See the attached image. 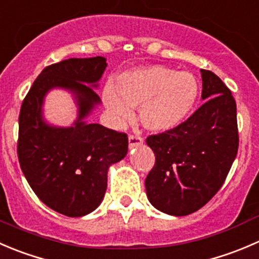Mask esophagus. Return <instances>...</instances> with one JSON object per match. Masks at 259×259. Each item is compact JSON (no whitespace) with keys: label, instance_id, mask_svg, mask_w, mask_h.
Here are the masks:
<instances>
[{"label":"esophagus","instance_id":"obj_1","mask_svg":"<svg viewBox=\"0 0 259 259\" xmlns=\"http://www.w3.org/2000/svg\"><path fill=\"white\" fill-rule=\"evenodd\" d=\"M143 143V138L138 135H130L128 136V145L130 148L137 147V146L142 145Z\"/></svg>","mask_w":259,"mask_h":259}]
</instances>
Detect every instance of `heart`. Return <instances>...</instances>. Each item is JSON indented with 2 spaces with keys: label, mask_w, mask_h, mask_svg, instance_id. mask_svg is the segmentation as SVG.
<instances>
[{
  "label": "heart",
  "mask_w": 259,
  "mask_h": 259,
  "mask_svg": "<svg viewBox=\"0 0 259 259\" xmlns=\"http://www.w3.org/2000/svg\"><path fill=\"white\" fill-rule=\"evenodd\" d=\"M199 99V84L188 71L163 65L137 68L121 74L117 84H107L103 102L114 119L133 118L141 107V121L146 128L165 132L180 126L191 114Z\"/></svg>",
  "instance_id": "obj_1"
}]
</instances>
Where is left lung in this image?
Masks as SVG:
<instances>
[{
    "mask_svg": "<svg viewBox=\"0 0 259 259\" xmlns=\"http://www.w3.org/2000/svg\"><path fill=\"white\" fill-rule=\"evenodd\" d=\"M200 71L205 103L180 126L146 138L155 153L146 194L156 209L170 215H189L215 195L239 146L232 92L213 71Z\"/></svg>",
    "mask_w": 259,
    "mask_h": 259,
    "instance_id": "1",
    "label": "left lung"
}]
</instances>
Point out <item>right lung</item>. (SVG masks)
<instances>
[{
  "label": "right lung",
  "instance_id": "1",
  "mask_svg": "<svg viewBox=\"0 0 259 259\" xmlns=\"http://www.w3.org/2000/svg\"><path fill=\"white\" fill-rule=\"evenodd\" d=\"M106 66L103 56L73 58L46 66L20 111L17 156L22 172L37 198L66 217L87 215L101 204L108 167L128 150L124 132L83 121L99 103L88 84L97 87ZM56 86L69 89L78 99L79 117L74 127L56 129L42 121L43 97Z\"/></svg>",
  "mask_w": 259,
  "mask_h": 259
}]
</instances>
